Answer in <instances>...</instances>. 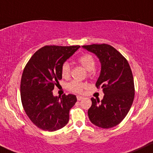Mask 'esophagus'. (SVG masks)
Masks as SVG:
<instances>
[{
  "instance_id": "1",
  "label": "esophagus",
  "mask_w": 153,
  "mask_h": 153,
  "mask_svg": "<svg viewBox=\"0 0 153 153\" xmlns=\"http://www.w3.org/2000/svg\"><path fill=\"white\" fill-rule=\"evenodd\" d=\"M83 98H84V97L80 96V95H78V96H77V100H78V101H81V100H82Z\"/></svg>"
}]
</instances>
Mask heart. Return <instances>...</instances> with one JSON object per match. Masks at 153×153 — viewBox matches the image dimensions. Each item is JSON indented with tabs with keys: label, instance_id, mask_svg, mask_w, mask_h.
<instances>
[{
	"label": "heart",
	"instance_id": "1",
	"mask_svg": "<svg viewBox=\"0 0 153 153\" xmlns=\"http://www.w3.org/2000/svg\"><path fill=\"white\" fill-rule=\"evenodd\" d=\"M78 61L82 67H84L89 72V74H91V72L95 69V66H96L95 59L90 54H84L78 58ZM70 65L67 61H66L61 66V75L64 78H67L70 75ZM84 87H85V84L79 82L78 81H72L68 84V88L69 90L73 92H76V93H80L82 92Z\"/></svg>",
	"mask_w": 153,
	"mask_h": 153
}]
</instances>
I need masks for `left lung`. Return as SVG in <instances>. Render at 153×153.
Instances as JSON below:
<instances>
[{
    "instance_id": "left-lung-1",
    "label": "left lung",
    "mask_w": 153,
    "mask_h": 153,
    "mask_svg": "<svg viewBox=\"0 0 153 153\" xmlns=\"http://www.w3.org/2000/svg\"><path fill=\"white\" fill-rule=\"evenodd\" d=\"M83 48L99 58L101 70L95 86H101L104 93L101 102L91 98L88 116L98 127H113L124 120L133 102L135 86L131 68L127 60L109 44H92Z\"/></svg>"
}]
</instances>
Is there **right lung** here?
Returning <instances> with one entry per match:
<instances>
[{"instance_id":"right-lung-1","label":"right lung","mask_w":153,"mask_h":153,"mask_svg":"<svg viewBox=\"0 0 153 153\" xmlns=\"http://www.w3.org/2000/svg\"><path fill=\"white\" fill-rule=\"evenodd\" d=\"M79 47L45 46L25 66L21 81V102L31 121L43 130H58L69 121V109L76 103V96L69 94L59 99L52 90L62 78V64Z\"/></svg>"}]
</instances>
